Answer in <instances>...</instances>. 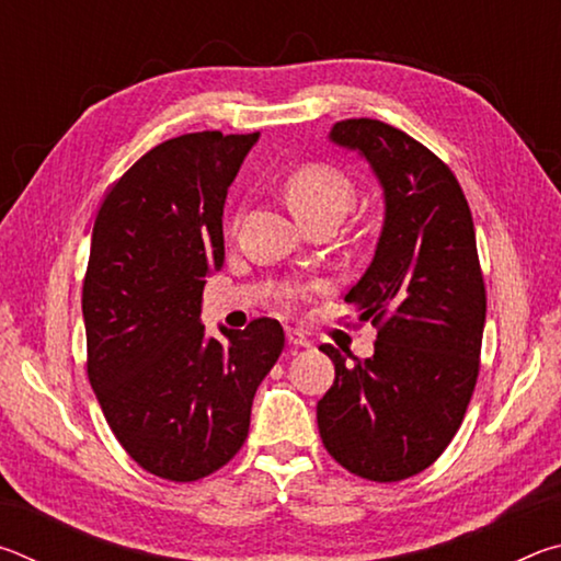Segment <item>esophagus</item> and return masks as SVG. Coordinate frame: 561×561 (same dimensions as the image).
Instances as JSON below:
<instances>
[{"mask_svg": "<svg viewBox=\"0 0 561 561\" xmlns=\"http://www.w3.org/2000/svg\"><path fill=\"white\" fill-rule=\"evenodd\" d=\"M287 341L291 346H301V348H309L311 341L301 334V331L297 329H287Z\"/></svg>", "mask_w": 561, "mask_h": 561, "instance_id": "esophagus-1", "label": "esophagus"}]
</instances>
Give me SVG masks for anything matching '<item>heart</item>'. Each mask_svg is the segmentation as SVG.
<instances>
[{
	"label": "heart",
	"mask_w": 561,
	"mask_h": 561,
	"mask_svg": "<svg viewBox=\"0 0 561 561\" xmlns=\"http://www.w3.org/2000/svg\"><path fill=\"white\" fill-rule=\"evenodd\" d=\"M284 193L291 210L304 222L314 220L321 215L344 217L356 197L354 183L344 170L331 163H301L291 170L284 180ZM299 287L284 289V299L291 301L299 297Z\"/></svg>",
	"instance_id": "1"
}]
</instances>
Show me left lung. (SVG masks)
<instances>
[{
  "instance_id": "left-lung-1",
  "label": "left lung",
  "mask_w": 561,
  "mask_h": 561,
  "mask_svg": "<svg viewBox=\"0 0 561 561\" xmlns=\"http://www.w3.org/2000/svg\"><path fill=\"white\" fill-rule=\"evenodd\" d=\"M331 140L366 156L386 195L383 232L346 301L378 329L371 358L346 360L317 405L324 448L341 468L398 482L440 458L478 383L485 279L470 205L453 170L408 133L348 118Z\"/></svg>"
}]
</instances>
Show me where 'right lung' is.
Segmentation results:
<instances>
[{"label":"right lung","mask_w":561,"mask_h":561,"mask_svg":"<svg viewBox=\"0 0 561 561\" xmlns=\"http://www.w3.org/2000/svg\"><path fill=\"white\" fill-rule=\"evenodd\" d=\"M260 133H185L150 148L103 197L83 277L87 374L113 435L170 482L230 462L284 348L277 319L207 339L201 301L225 262L227 187Z\"/></svg>","instance_id":"right-lung-1"}]
</instances>
